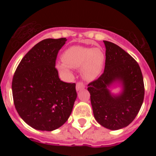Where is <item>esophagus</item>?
<instances>
[{"label": "esophagus", "mask_w": 156, "mask_h": 156, "mask_svg": "<svg viewBox=\"0 0 156 156\" xmlns=\"http://www.w3.org/2000/svg\"><path fill=\"white\" fill-rule=\"evenodd\" d=\"M85 87V85L84 83L83 82H78L76 83V90H82L83 88Z\"/></svg>", "instance_id": "obj_1"}]
</instances>
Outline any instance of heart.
<instances>
[{"label": "heart", "mask_w": 156, "mask_h": 156, "mask_svg": "<svg viewBox=\"0 0 156 156\" xmlns=\"http://www.w3.org/2000/svg\"><path fill=\"white\" fill-rule=\"evenodd\" d=\"M62 61L56 67L59 71L70 73V68H81V75L87 80H92L98 76L104 63V54L99 48L73 46L62 54Z\"/></svg>", "instance_id": "heart-1"}]
</instances>
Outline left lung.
Returning <instances> with one entry per match:
<instances>
[{"label": "left lung", "mask_w": 156, "mask_h": 156, "mask_svg": "<svg viewBox=\"0 0 156 156\" xmlns=\"http://www.w3.org/2000/svg\"><path fill=\"white\" fill-rule=\"evenodd\" d=\"M103 41L106 48L104 73L87 85V90L95 119L104 127L115 130L127 126L137 116L144 101V80L133 57L113 43ZM114 82L123 86L118 95L108 90Z\"/></svg>", "instance_id": "left-lung-1"}]
</instances>
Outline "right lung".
Listing matches in <instances>:
<instances>
[{"mask_svg":"<svg viewBox=\"0 0 156 156\" xmlns=\"http://www.w3.org/2000/svg\"><path fill=\"white\" fill-rule=\"evenodd\" d=\"M66 38L45 39L23 58L12 80L14 105L29 126L51 131L62 126L77 97L75 83L58 77L55 62Z\"/></svg>","mask_w":156,"mask_h":156,"instance_id":"add662e5","label":"right lung"}]
</instances>
